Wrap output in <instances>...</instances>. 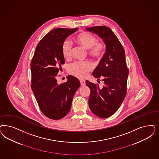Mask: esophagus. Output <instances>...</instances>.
<instances>
[{"mask_svg": "<svg viewBox=\"0 0 159 159\" xmlns=\"http://www.w3.org/2000/svg\"><path fill=\"white\" fill-rule=\"evenodd\" d=\"M80 84H81V86H84V85L86 84V83H85V80H84L80 79Z\"/></svg>", "mask_w": 159, "mask_h": 159, "instance_id": "obj_1", "label": "esophagus"}]
</instances>
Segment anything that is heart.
Listing matches in <instances>:
<instances>
[{
  "instance_id": "b5f03b06",
  "label": "heart",
  "mask_w": 159,
  "mask_h": 159,
  "mask_svg": "<svg viewBox=\"0 0 159 159\" xmlns=\"http://www.w3.org/2000/svg\"><path fill=\"white\" fill-rule=\"evenodd\" d=\"M75 42L85 49L88 50V54L93 57H99L103 53L104 45L97 43L96 38L90 33L82 32L77 34L74 39ZM61 53L66 59L71 56V45L68 40H65L61 46ZM93 68V65L89 61H75L68 66V71L75 76L83 78L87 76L88 72Z\"/></svg>"
}]
</instances>
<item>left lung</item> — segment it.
I'll return each mask as SVG.
<instances>
[{
  "instance_id": "8db88e82",
  "label": "left lung",
  "mask_w": 159,
  "mask_h": 159,
  "mask_svg": "<svg viewBox=\"0 0 159 159\" xmlns=\"http://www.w3.org/2000/svg\"><path fill=\"white\" fill-rule=\"evenodd\" d=\"M103 40L106 52L94 70L93 76L104 81L103 88L89 80L86 84L90 89L89 99L90 109L100 118H107L119 109L125 98L129 70L125 52L115 33L105 26L86 28Z\"/></svg>"
}]
</instances>
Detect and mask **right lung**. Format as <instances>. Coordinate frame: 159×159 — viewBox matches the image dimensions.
Segmentation results:
<instances>
[{
    "label": "right lung",
    "mask_w": 159,
    "mask_h": 159,
    "mask_svg": "<svg viewBox=\"0 0 159 159\" xmlns=\"http://www.w3.org/2000/svg\"><path fill=\"white\" fill-rule=\"evenodd\" d=\"M78 28H56L37 45L30 64L31 88L42 112L48 118L59 120L67 115L74 94L80 86L79 79L69 75L59 84L56 76L65 63L61 46Z\"/></svg>",
    "instance_id": "right-lung-1"
}]
</instances>
